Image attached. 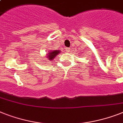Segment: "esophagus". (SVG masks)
I'll return each instance as SVG.
<instances>
[{"label": "esophagus", "instance_id": "1", "mask_svg": "<svg viewBox=\"0 0 123 123\" xmlns=\"http://www.w3.org/2000/svg\"><path fill=\"white\" fill-rule=\"evenodd\" d=\"M66 52L68 53L70 52V49L69 48H66Z\"/></svg>", "mask_w": 123, "mask_h": 123}]
</instances>
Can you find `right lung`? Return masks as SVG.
Listing matches in <instances>:
<instances>
[{"mask_svg": "<svg viewBox=\"0 0 123 123\" xmlns=\"http://www.w3.org/2000/svg\"><path fill=\"white\" fill-rule=\"evenodd\" d=\"M60 52H61V51L60 50H55L50 51V52H49V54H47L48 59H49V61H52L54 59L55 57H56L57 55L59 54Z\"/></svg>", "mask_w": 123, "mask_h": 123, "instance_id": "obj_1", "label": "right lung"}]
</instances>
